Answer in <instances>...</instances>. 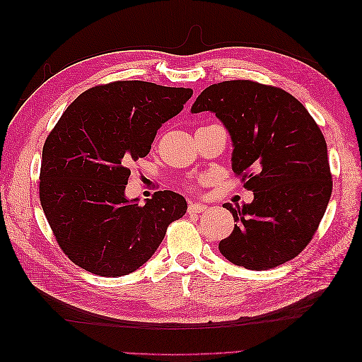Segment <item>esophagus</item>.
<instances>
[{"mask_svg":"<svg viewBox=\"0 0 362 362\" xmlns=\"http://www.w3.org/2000/svg\"><path fill=\"white\" fill-rule=\"evenodd\" d=\"M206 205L204 204H194V202H189V206H187V213L189 214H198V213H204L206 210Z\"/></svg>","mask_w":362,"mask_h":362,"instance_id":"1","label":"esophagus"}]
</instances>
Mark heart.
<instances>
[{"label": "heart", "instance_id": "heart-1", "mask_svg": "<svg viewBox=\"0 0 362 362\" xmlns=\"http://www.w3.org/2000/svg\"><path fill=\"white\" fill-rule=\"evenodd\" d=\"M192 189H193V190H196V189H198V185H196V184H192Z\"/></svg>", "mask_w": 362, "mask_h": 362}]
</instances>
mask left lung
Masks as SVG:
<instances>
[{
  "mask_svg": "<svg viewBox=\"0 0 362 362\" xmlns=\"http://www.w3.org/2000/svg\"><path fill=\"white\" fill-rule=\"evenodd\" d=\"M193 113L213 112L231 134L233 170L254 201L223 206L237 222L218 243L235 266L269 270L313 240L332 193L326 140L293 95L252 80L211 84Z\"/></svg>",
  "mask_w": 362,
  "mask_h": 362,
  "instance_id": "8db88e82",
  "label": "left lung"
}]
</instances>
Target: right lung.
<instances>
[{
  "label": "right lung",
  "mask_w": 362,
  "mask_h": 362,
  "mask_svg": "<svg viewBox=\"0 0 362 362\" xmlns=\"http://www.w3.org/2000/svg\"><path fill=\"white\" fill-rule=\"evenodd\" d=\"M193 95L148 81L93 86L64 110L42 149L39 198L63 254L93 275L116 278L152 257L187 210L181 194L125 199L131 164L146 157L161 124Z\"/></svg>",
  "instance_id": "obj_1"
}]
</instances>
